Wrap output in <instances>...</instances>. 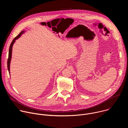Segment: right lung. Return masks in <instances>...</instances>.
<instances>
[{
    "label": "right lung",
    "mask_w": 128,
    "mask_h": 128,
    "mask_svg": "<svg viewBox=\"0 0 128 128\" xmlns=\"http://www.w3.org/2000/svg\"><path fill=\"white\" fill-rule=\"evenodd\" d=\"M24 32V31H21L19 34H18L16 37L12 41L10 46V49H9V52H8V72H9V74H10V60H11V58H12V46L15 42V40H17L18 38H20L21 34L22 33H23Z\"/></svg>",
    "instance_id": "obj_1"
}]
</instances>
